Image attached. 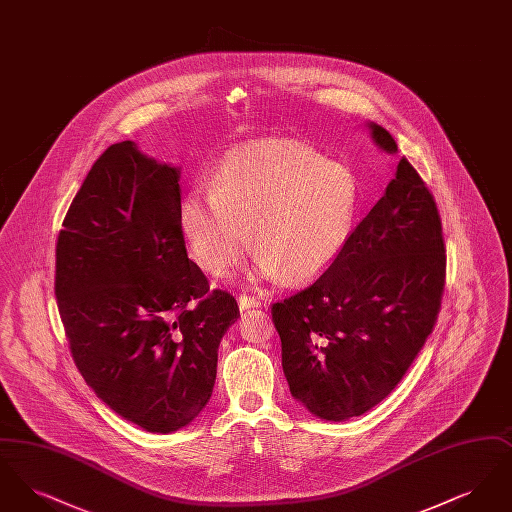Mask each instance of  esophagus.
I'll return each instance as SVG.
<instances>
[{
  "mask_svg": "<svg viewBox=\"0 0 512 512\" xmlns=\"http://www.w3.org/2000/svg\"><path fill=\"white\" fill-rule=\"evenodd\" d=\"M238 303H240V309L245 311V309H253V307H259L261 305V301L257 299V297H251V295H247V293H242L240 297H238Z\"/></svg>",
  "mask_w": 512,
  "mask_h": 512,
  "instance_id": "obj_1",
  "label": "esophagus"
}]
</instances>
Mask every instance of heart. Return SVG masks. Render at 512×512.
Wrapping results in <instances>:
<instances>
[{"instance_id":"obj_1","label":"heart","mask_w":512,"mask_h":512,"mask_svg":"<svg viewBox=\"0 0 512 512\" xmlns=\"http://www.w3.org/2000/svg\"><path fill=\"white\" fill-rule=\"evenodd\" d=\"M359 203L349 169L311 147H272L226 159L211 192L192 190L182 199L180 224L207 274L230 276L251 240L257 276L297 284L338 261L355 230Z\"/></svg>"}]
</instances>
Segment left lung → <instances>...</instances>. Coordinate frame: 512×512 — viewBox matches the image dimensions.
I'll return each instance as SVG.
<instances>
[{
	"label": "left lung",
	"instance_id": "obj_1",
	"mask_svg": "<svg viewBox=\"0 0 512 512\" xmlns=\"http://www.w3.org/2000/svg\"><path fill=\"white\" fill-rule=\"evenodd\" d=\"M370 128L397 151L386 128ZM445 263L436 199L403 157L338 261L270 307L293 397L326 420L386 399L436 326Z\"/></svg>",
	"mask_w": 512,
	"mask_h": 512
}]
</instances>
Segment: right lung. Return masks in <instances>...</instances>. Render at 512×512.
Listing matches in <instances>:
<instances>
[{
  "label": "right lung",
  "instance_id": "right-lung-1",
  "mask_svg": "<svg viewBox=\"0 0 512 512\" xmlns=\"http://www.w3.org/2000/svg\"><path fill=\"white\" fill-rule=\"evenodd\" d=\"M178 171L107 147L63 220L55 297L74 365L122 418L169 434L211 399L219 343L240 317L188 257Z\"/></svg>",
  "mask_w": 512,
  "mask_h": 512
}]
</instances>
